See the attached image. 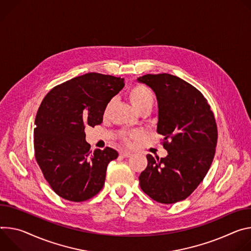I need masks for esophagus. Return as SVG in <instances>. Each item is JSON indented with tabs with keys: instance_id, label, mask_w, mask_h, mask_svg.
I'll use <instances>...</instances> for the list:
<instances>
[{
	"instance_id": "obj_1",
	"label": "esophagus",
	"mask_w": 251,
	"mask_h": 251,
	"mask_svg": "<svg viewBox=\"0 0 251 251\" xmlns=\"http://www.w3.org/2000/svg\"><path fill=\"white\" fill-rule=\"evenodd\" d=\"M131 155V153L129 152V151H121L120 152V156H122V157H129Z\"/></svg>"
}]
</instances>
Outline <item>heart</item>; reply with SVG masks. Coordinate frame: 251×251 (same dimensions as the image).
Instances as JSON below:
<instances>
[{
  "label": "heart",
  "instance_id": "obj_1",
  "mask_svg": "<svg viewBox=\"0 0 251 251\" xmlns=\"http://www.w3.org/2000/svg\"><path fill=\"white\" fill-rule=\"evenodd\" d=\"M128 98H129L131 104L137 111H140L142 108H144L146 106L151 107L153 104V100H154L153 93L151 92V90L150 88H148L145 85H135L134 87H132L128 93ZM114 103H115L114 99L110 100L106 103L104 110H103L104 117H106L109 114L111 107L114 106ZM141 136H142V133L140 131H131V132L124 133L122 135V138L126 145H130L132 141L138 140Z\"/></svg>",
  "mask_w": 251,
  "mask_h": 251
}]
</instances>
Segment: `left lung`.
I'll list each match as a JSON object with an SVG mask.
<instances>
[{"mask_svg": "<svg viewBox=\"0 0 251 251\" xmlns=\"http://www.w3.org/2000/svg\"><path fill=\"white\" fill-rule=\"evenodd\" d=\"M155 94L158 106L156 131L164 136L165 157L148 154L141 174L145 193L160 203L185 200L203 180L217 144V126L202 94L187 81L170 74L137 78Z\"/></svg>", "mask_w": 251, "mask_h": 251, "instance_id": "8db88e82", "label": "left lung"}]
</instances>
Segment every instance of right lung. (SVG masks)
Returning a JSON list of instances; mask_svg holds the SVG:
<instances>
[{
  "mask_svg": "<svg viewBox=\"0 0 251 251\" xmlns=\"http://www.w3.org/2000/svg\"><path fill=\"white\" fill-rule=\"evenodd\" d=\"M124 86V78L89 73L54 87L44 98L35 121V157L59 197L80 202L102 188L107 164L119 153L110 148L92 151L85 128L102 123L106 103Z\"/></svg>",
  "mask_w": 251,
  "mask_h": 251,
  "instance_id": "right-lung-1",
  "label": "right lung"
}]
</instances>
